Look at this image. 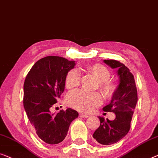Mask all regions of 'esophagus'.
I'll return each instance as SVG.
<instances>
[{"instance_id":"34e87169","label":"esophagus","mask_w":158,"mask_h":158,"mask_svg":"<svg viewBox=\"0 0 158 158\" xmlns=\"http://www.w3.org/2000/svg\"><path fill=\"white\" fill-rule=\"evenodd\" d=\"M79 116L81 117H83V118H87V117H89L88 114H84V113H81V114H79Z\"/></svg>"}]
</instances>
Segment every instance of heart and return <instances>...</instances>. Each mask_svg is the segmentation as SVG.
Masks as SVG:
<instances>
[{"mask_svg":"<svg viewBox=\"0 0 158 158\" xmlns=\"http://www.w3.org/2000/svg\"><path fill=\"white\" fill-rule=\"evenodd\" d=\"M97 81L100 82L101 90L106 97H111L117 89L116 84L109 81L110 72L107 68L102 64H94L89 68ZM80 73L77 69H73L67 73L65 79L66 88L72 89L79 85ZM102 97L99 93L89 92L86 91L77 89L71 92L66 97V103L75 110L83 112H90L97 106L100 105Z\"/></svg>","mask_w":158,"mask_h":158,"instance_id":"b5f03b06","label":"heart"}]
</instances>
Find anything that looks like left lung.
I'll return each instance as SVG.
<instances>
[{
	"instance_id": "8db88e82",
	"label": "left lung",
	"mask_w": 158,
	"mask_h": 158,
	"mask_svg": "<svg viewBox=\"0 0 158 158\" xmlns=\"http://www.w3.org/2000/svg\"><path fill=\"white\" fill-rule=\"evenodd\" d=\"M106 65L116 69L119 84L112 94L110 104L103 107L104 112H114V120L98 117L100 125L93 137L101 145H110L116 143L127 134L137 102V92L134 76L129 69L116 60H104Z\"/></svg>"
}]
</instances>
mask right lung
I'll use <instances>...</instances> for the list:
<instances>
[{
    "label": "right lung",
    "instance_id": "right-lung-1",
    "mask_svg": "<svg viewBox=\"0 0 158 158\" xmlns=\"http://www.w3.org/2000/svg\"><path fill=\"white\" fill-rule=\"evenodd\" d=\"M74 61L49 56L35 62L26 77L23 106L35 132L49 145L61 143L72 122L79 116L71 108L52 114L50 109L64 91L67 73L74 68Z\"/></svg>",
    "mask_w": 158,
    "mask_h": 158
}]
</instances>
